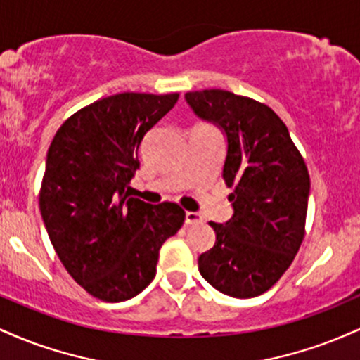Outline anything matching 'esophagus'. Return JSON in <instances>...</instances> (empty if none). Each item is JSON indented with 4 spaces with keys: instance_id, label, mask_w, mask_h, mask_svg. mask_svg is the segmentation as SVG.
I'll return each mask as SVG.
<instances>
[{
    "instance_id": "obj_1",
    "label": "esophagus",
    "mask_w": 360,
    "mask_h": 360,
    "mask_svg": "<svg viewBox=\"0 0 360 360\" xmlns=\"http://www.w3.org/2000/svg\"><path fill=\"white\" fill-rule=\"evenodd\" d=\"M201 221H203V218H201L200 213L186 212V217H184L186 225H198V223H201Z\"/></svg>"
}]
</instances>
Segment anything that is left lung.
Returning <instances> with one entry per match:
<instances>
[{"label":"left lung","mask_w":360,"mask_h":360,"mask_svg":"<svg viewBox=\"0 0 360 360\" xmlns=\"http://www.w3.org/2000/svg\"><path fill=\"white\" fill-rule=\"evenodd\" d=\"M184 100L225 134L223 179L233 188L232 218L210 221L217 240L198 269L223 295L254 298L278 283L303 242L307 164L269 106L223 89L193 91Z\"/></svg>","instance_id":"obj_1"}]
</instances>
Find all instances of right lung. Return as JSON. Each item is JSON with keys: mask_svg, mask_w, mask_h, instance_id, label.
Here are the masks:
<instances>
[{"mask_svg": "<svg viewBox=\"0 0 360 360\" xmlns=\"http://www.w3.org/2000/svg\"><path fill=\"white\" fill-rule=\"evenodd\" d=\"M179 94L120 93L65 120L45 160L40 213L60 262L94 298L120 303L155 278L159 250L183 226L176 203L128 198L142 139Z\"/></svg>", "mask_w": 360, "mask_h": 360, "instance_id": "right-lung-1", "label": "right lung"}]
</instances>
